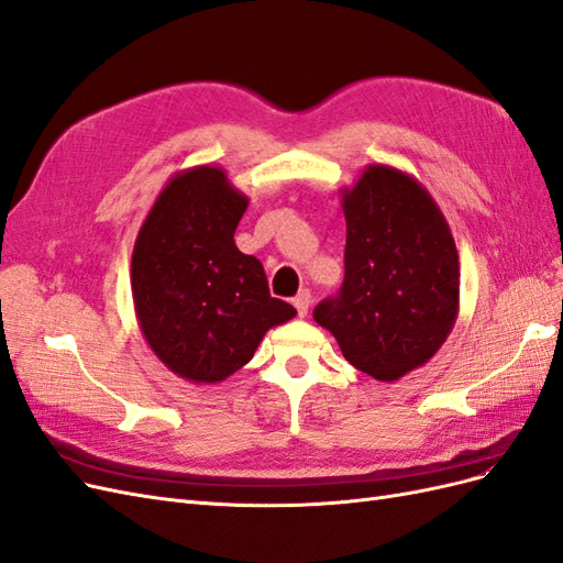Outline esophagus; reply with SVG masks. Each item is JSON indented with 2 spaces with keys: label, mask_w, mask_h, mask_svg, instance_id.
<instances>
[{
  "label": "esophagus",
  "mask_w": 563,
  "mask_h": 563,
  "mask_svg": "<svg viewBox=\"0 0 563 563\" xmlns=\"http://www.w3.org/2000/svg\"><path fill=\"white\" fill-rule=\"evenodd\" d=\"M310 300H312V296H310L308 288H302V291L294 298V308L298 310V317H305V314H308V310H310Z\"/></svg>",
  "instance_id": "obj_1"
}]
</instances>
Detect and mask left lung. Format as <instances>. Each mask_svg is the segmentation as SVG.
Instances as JSON below:
<instances>
[{
    "mask_svg": "<svg viewBox=\"0 0 563 563\" xmlns=\"http://www.w3.org/2000/svg\"><path fill=\"white\" fill-rule=\"evenodd\" d=\"M345 282L314 321L345 360L391 383L428 364L460 310V261L451 228L411 174L368 164L343 187Z\"/></svg>",
    "mask_w": 563,
    "mask_h": 563,
    "instance_id": "8db88e82",
    "label": "left lung"
}]
</instances>
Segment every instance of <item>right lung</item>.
Wrapping results in <instances>:
<instances>
[{
	"label": "right lung",
	"instance_id": "obj_1",
	"mask_svg": "<svg viewBox=\"0 0 563 563\" xmlns=\"http://www.w3.org/2000/svg\"><path fill=\"white\" fill-rule=\"evenodd\" d=\"M246 207L223 166H192L164 185L135 236V319L150 350L183 380L223 383L272 327L296 317L269 296L261 261L234 244Z\"/></svg>",
	"mask_w": 563,
	"mask_h": 563
}]
</instances>
